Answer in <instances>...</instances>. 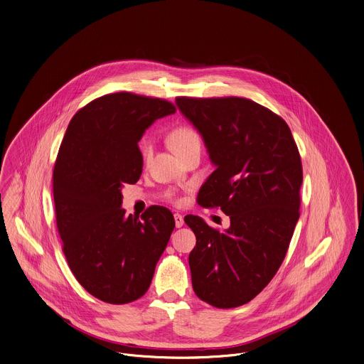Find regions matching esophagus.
I'll return each instance as SVG.
<instances>
[{
    "label": "esophagus",
    "mask_w": 364,
    "mask_h": 364,
    "mask_svg": "<svg viewBox=\"0 0 364 364\" xmlns=\"http://www.w3.org/2000/svg\"><path fill=\"white\" fill-rule=\"evenodd\" d=\"M174 221H176V227H177V228L183 227V224H184V218H183V215L178 214V213L174 214Z\"/></svg>",
    "instance_id": "esophagus-1"
}]
</instances>
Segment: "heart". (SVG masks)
Returning a JSON list of instances; mask_svg holds the SVG:
<instances>
[{
    "label": "heart",
    "instance_id": "b5f03b06",
    "mask_svg": "<svg viewBox=\"0 0 364 364\" xmlns=\"http://www.w3.org/2000/svg\"><path fill=\"white\" fill-rule=\"evenodd\" d=\"M168 144H170L171 150L181 159L183 156H186L193 149H201V137L190 126H177L168 134ZM140 153H141L143 161L146 163L150 159V154H151V146H150L149 141L141 143ZM166 198L170 203L176 204V205H180L184 201V198L174 190H168L166 193Z\"/></svg>",
    "mask_w": 364,
    "mask_h": 364
}]
</instances>
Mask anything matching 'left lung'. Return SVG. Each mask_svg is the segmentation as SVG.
<instances>
[{"label":"left lung","mask_w":364,"mask_h":364,"mask_svg":"<svg viewBox=\"0 0 364 364\" xmlns=\"http://www.w3.org/2000/svg\"><path fill=\"white\" fill-rule=\"evenodd\" d=\"M200 132L215 170L197 203L230 217L225 231L188 214L194 293L217 309L253 300L280 269L300 217L303 167L286 121L241 97H177Z\"/></svg>","instance_id":"obj_1"}]
</instances>
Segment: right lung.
I'll use <instances>...</instances> for the list:
<instances>
[{
    "instance_id": "obj_1",
    "label": "right lung",
    "mask_w": 364,
    "mask_h": 364,
    "mask_svg": "<svg viewBox=\"0 0 364 364\" xmlns=\"http://www.w3.org/2000/svg\"><path fill=\"white\" fill-rule=\"evenodd\" d=\"M173 102L133 92L98 97L71 118L53 171L57 230L77 282L109 304L132 303L149 290L174 230L163 205L141 218L126 215L121 187L139 181V141Z\"/></svg>"
}]
</instances>
